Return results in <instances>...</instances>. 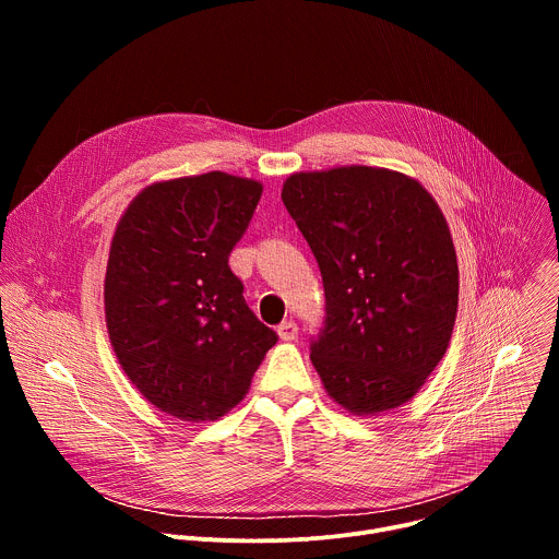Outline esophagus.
<instances>
[{
	"label": "esophagus",
	"instance_id": "esophagus-1",
	"mask_svg": "<svg viewBox=\"0 0 559 559\" xmlns=\"http://www.w3.org/2000/svg\"><path fill=\"white\" fill-rule=\"evenodd\" d=\"M276 332H278L281 341H296L298 338V325L294 321H283Z\"/></svg>",
	"mask_w": 559,
	"mask_h": 559
}]
</instances>
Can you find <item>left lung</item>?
Masks as SVG:
<instances>
[{
  "label": "left lung",
  "mask_w": 559,
  "mask_h": 559,
  "mask_svg": "<svg viewBox=\"0 0 559 559\" xmlns=\"http://www.w3.org/2000/svg\"><path fill=\"white\" fill-rule=\"evenodd\" d=\"M281 199L323 276L309 352L328 393L358 416L401 407L455 323L457 261L438 203L418 181L365 166L292 175Z\"/></svg>",
  "instance_id": "obj_1"
}]
</instances>
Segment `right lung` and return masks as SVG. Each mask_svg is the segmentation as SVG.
Masks as SVG:
<instances>
[{
  "label": "right lung",
  "mask_w": 559,
  "mask_h": 559,
  "mask_svg": "<svg viewBox=\"0 0 559 559\" xmlns=\"http://www.w3.org/2000/svg\"><path fill=\"white\" fill-rule=\"evenodd\" d=\"M261 192L225 173L154 183L117 225L104 289L110 343L132 384L170 416L227 414L278 341L227 263Z\"/></svg>",
  "instance_id": "right-lung-1"
}]
</instances>
